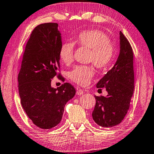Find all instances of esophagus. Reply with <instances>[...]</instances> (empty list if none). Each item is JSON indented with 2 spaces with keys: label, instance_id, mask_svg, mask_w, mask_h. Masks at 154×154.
<instances>
[{
  "label": "esophagus",
  "instance_id": "obj_1",
  "mask_svg": "<svg viewBox=\"0 0 154 154\" xmlns=\"http://www.w3.org/2000/svg\"><path fill=\"white\" fill-rule=\"evenodd\" d=\"M84 93V91L81 88H77V91H76V94L78 95H82V94Z\"/></svg>",
  "mask_w": 154,
  "mask_h": 154
}]
</instances>
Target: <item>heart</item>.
I'll list each match as a JSON object with an SVG mask.
<instances>
[{
	"instance_id": "heart-1",
	"label": "heart",
	"mask_w": 154,
	"mask_h": 154,
	"mask_svg": "<svg viewBox=\"0 0 154 154\" xmlns=\"http://www.w3.org/2000/svg\"><path fill=\"white\" fill-rule=\"evenodd\" d=\"M74 43L91 50L88 61L98 69H106L114 57V45L110 41L109 37L99 29H91L80 32L75 37ZM74 48V45L72 42H65L61 45L59 49V58L62 62L67 65L72 63ZM94 74L92 67L77 66L69 73V77L72 82L84 86L90 82Z\"/></svg>"
}]
</instances>
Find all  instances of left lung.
Listing matches in <instances>:
<instances>
[{
	"mask_svg": "<svg viewBox=\"0 0 154 154\" xmlns=\"http://www.w3.org/2000/svg\"><path fill=\"white\" fill-rule=\"evenodd\" d=\"M120 45V55L114 66L97 84L99 89L106 88L108 93L106 97L95 96L92 116L102 127H113L122 122L129 109L134 91L133 51L122 32Z\"/></svg>",
	"mask_w": 154,
	"mask_h": 154,
	"instance_id": "left-lung-1",
	"label": "left lung"
}]
</instances>
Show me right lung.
<instances>
[{
  "label": "right lung",
  "mask_w": 154,
  "mask_h": 154,
  "mask_svg": "<svg viewBox=\"0 0 154 154\" xmlns=\"http://www.w3.org/2000/svg\"><path fill=\"white\" fill-rule=\"evenodd\" d=\"M62 45L57 23H45L35 28L27 42L18 74L21 103L34 125L42 129L55 127L61 122L65 105L75 90L68 82L51 87L57 75L64 82L60 69L59 49Z\"/></svg>",
  "instance_id": "obj_1"
}]
</instances>
